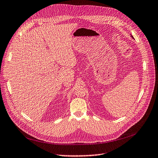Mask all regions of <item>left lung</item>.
<instances>
[{
    "mask_svg": "<svg viewBox=\"0 0 158 158\" xmlns=\"http://www.w3.org/2000/svg\"><path fill=\"white\" fill-rule=\"evenodd\" d=\"M131 36H132V38H133V36H132V35H131Z\"/></svg>",
    "mask_w": 158,
    "mask_h": 158,
    "instance_id": "1",
    "label": "left lung"
}]
</instances>
